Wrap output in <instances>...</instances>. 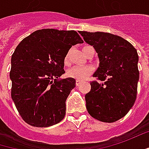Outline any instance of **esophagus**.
I'll use <instances>...</instances> for the list:
<instances>
[{
	"instance_id": "34e87169",
	"label": "esophagus",
	"mask_w": 149,
	"mask_h": 149,
	"mask_svg": "<svg viewBox=\"0 0 149 149\" xmlns=\"http://www.w3.org/2000/svg\"><path fill=\"white\" fill-rule=\"evenodd\" d=\"M82 83H83V81H81V80H76V85L77 86H79Z\"/></svg>"
}]
</instances>
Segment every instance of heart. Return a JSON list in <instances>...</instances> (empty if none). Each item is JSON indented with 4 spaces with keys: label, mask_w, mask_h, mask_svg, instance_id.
Here are the masks:
<instances>
[{
    "label": "heart",
    "mask_w": 149,
    "mask_h": 149,
    "mask_svg": "<svg viewBox=\"0 0 149 149\" xmlns=\"http://www.w3.org/2000/svg\"><path fill=\"white\" fill-rule=\"evenodd\" d=\"M68 63H69L68 53H66V56L64 57V64L68 65ZM93 72V67L90 65L76 66L68 70L67 76L69 77L74 78L77 80H84V79H87Z\"/></svg>",
    "instance_id": "heart-1"
}]
</instances>
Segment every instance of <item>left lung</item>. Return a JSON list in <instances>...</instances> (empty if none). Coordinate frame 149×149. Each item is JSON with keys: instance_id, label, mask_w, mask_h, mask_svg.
Masks as SVG:
<instances>
[{"instance_id": "8db88e82", "label": "left lung", "mask_w": 149, "mask_h": 149, "mask_svg": "<svg viewBox=\"0 0 149 149\" xmlns=\"http://www.w3.org/2000/svg\"><path fill=\"white\" fill-rule=\"evenodd\" d=\"M83 40L98 53L100 66L93 75L98 80L90 83L85 95L86 108L94 119L115 122L124 117L136 99L139 71L138 56L132 45L109 33L79 31Z\"/></svg>"}]
</instances>
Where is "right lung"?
<instances>
[{"instance_id":"add662e5","label":"right lung","mask_w":149,"mask_h":149,"mask_svg":"<svg viewBox=\"0 0 149 149\" xmlns=\"http://www.w3.org/2000/svg\"><path fill=\"white\" fill-rule=\"evenodd\" d=\"M82 43L74 30L45 29L32 33L17 46L11 60V95L26 123L47 127L65 117L66 100L76 80L57 78L65 73L68 50Z\"/></svg>"}]
</instances>
